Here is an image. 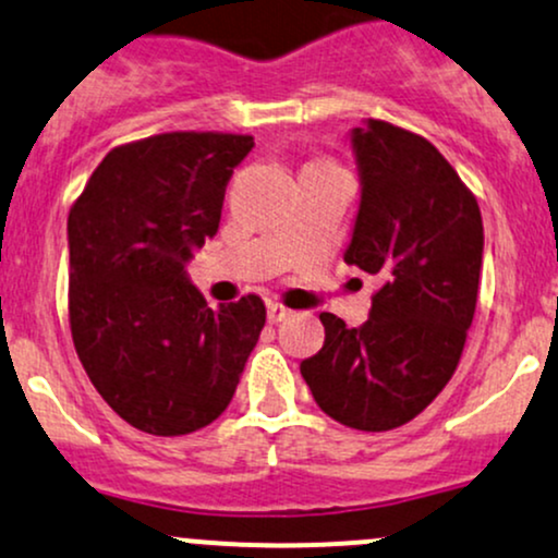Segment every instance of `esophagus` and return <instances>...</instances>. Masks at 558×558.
Returning a JSON list of instances; mask_svg holds the SVG:
<instances>
[{"mask_svg": "<svg viewBox=\"0 0 558 558\" xmlns=\"http://www.w3.org/2000/svg\"><path fill=\"white\" fill-rule=\"evenodd\" d=\"M288 317H293V312L288 310V306L278 304V301H270V304H267V319H270L272 325L283 323V319H288Z\"/></svg>", "mask_w": 558, "mask_h": 558, "instance_id": "obj_1", "label": "esophagus"}]
</instances>
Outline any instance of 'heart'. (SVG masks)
I'll use <instances>...</instances> for the list:
<instances>
[{
	"mask_svg": "<svg viewBox=\"0 0 558 558\" xmlns=\"http://www.w3.org/2000/svg\"><path fill=\"white\" fill-rule=\"evenodd\" d=\"M317 165H323V162H317Z\"/></svg>",
	"mask_w": 558,
	"mask_h": 558,
	"instance_id": "b5f03b06",
	"label": "heart"
}]
</instances>
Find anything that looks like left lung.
<instances>
[{
	"label": "left lung",
	"instance_id": "1",
	"mask_svg": "<svg viewBox=\"0 0 558 558\" xmlns=\"http://www.w3.org/2000/svg\"><path fill=\"white\" fill-rule=\"evenodd\" d=\"M362 202L345 265L380 275L362 328L323 312L325 343L301 362L317 407L345 427L407 425L462 360L483 270L477 198L427 138L386 120L351 133Z\"/></svg>",
	"mask_w": 558,
	"mask_h": 558
}]
</instances>
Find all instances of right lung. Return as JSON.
<instances>
[{
    "instance_id": "add662e5",
    "label": "right lung",
    "mask_w": 558,
    "mask_h": 558,
    "mask_svg": "<svg viewBox=\"0 0 558 558\" xmlns=\"http://www.w3.org/2000/svg\"><path fill=\"white\" fill-rule=\"evenodd\" d=\"M254 138L175 131L114 146L68 217V315L88 380L128 425L189 435L228 409L265 328L257 293L220 310L183 265L220 226Z\"/></svg>"
}]
</instances>
